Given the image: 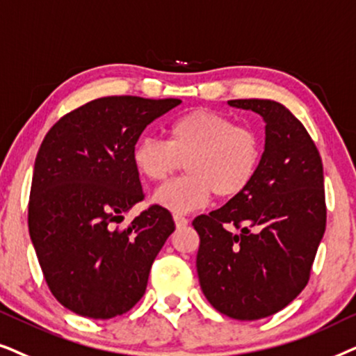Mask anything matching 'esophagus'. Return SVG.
Segmentation results:
<instances>
[{"label": "esophagus", "mask_w": 356, "mask_h": 356, "mask_svg": "<svg viewBox=\"0 0 356 356\" xmlns=\"http://www.w3.org/2000/svg\"><path fill=\"white\" fill-rule=\"evenodd\" d=\"M174 222H175V227H177V229H181V227H186L188 225V220L186 216L174 215Z\"/></svg>", "instance_id": "esophagus-1"}]
</instances>
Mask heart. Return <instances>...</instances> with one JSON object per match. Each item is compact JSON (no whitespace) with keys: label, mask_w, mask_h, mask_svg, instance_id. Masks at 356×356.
<instances>
[{"label":"heart","mask_w":356,"mask_h":356,"mask_svg":"<svg viewBox=\"0 0 356 356\" xmlns=\"http://www.w3.org/2000/svg\"><path fill=\"white\" fill-rule=\"evenodd\" d=\"M264 158L255 127L208 108L182 113L168 127V141L145 136L134 146V164L148 181L163 182L186 164L187 175L154 193V203L174 215L200 210L213 193L231 200L248 191Z\"/></svg>","instance_id":"heart-1"}]
</instances>
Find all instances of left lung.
<instances>
[{
	"label": "left lung",
	"mask_w": 356,
	"mask_h": 356,
	"mask_svg": "<svg viewBox=\"0 0 356 356\" xmlns=\"http://www.w3.org/2000/svg\"><path fill=\"white\" fill-rule=\"evenodd\" d=\"M227 104L264 118V158L243 195L193 220L200 236L197 272L216 311L255 321L282 311L307 285L325 231L324 170L309 134L280 102Z\"/></svg>",
	"instance_id": "obj_1"
}]
</instances>
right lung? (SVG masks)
<instances>
[{
  "label": "right lung",
  "mask_w": 356,
  "mask_h": 356,
  "mask_svg": "<svg viewBox=\"0 0 356 356\" xmlns=\"http://www.w3.org/2000/svg\"><path fill=\"white\" fill-rule=\"evenodd\" d=\"M179 99L111 96L66 113L34 164L29 233L45 282L66 309L91 319L125 314L145 295L151 265L175 229L159 205L117 225L145 198L131 154Z\"/></svg>",
  "instance_id": "1"
}]
</instances>
